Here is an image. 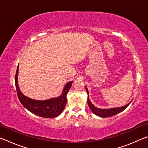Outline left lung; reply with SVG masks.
Wrapping results in <instances>:
<instances>
[{"label":"left lung","mask_w":148,"mask_h":148,"mask_svg":"<svg viewBox=\"0 0 148 148\" xmlns=\"http://www.w3.org/2000/svg\"><path fill=\"white\" fill-rule=\"evenodd\" d=\"M86 89L87 92V95H88V97H87V103H88V106H89L90 109L91 110V111L93 112V113L97 115V116L101 117H108L110 116H113L116 115L117 114L120 113L122 111H123L125 109H126L127 106L131 104V101L129 102V103L125 105L124 106L119 107V108H111L109 109H101L99 108L95 107L93 104L91 103V102L90 101V99L89 98V91L88 89H87V87L86 86Z\"/></svg>","instance_id":"1"}]
</instances>
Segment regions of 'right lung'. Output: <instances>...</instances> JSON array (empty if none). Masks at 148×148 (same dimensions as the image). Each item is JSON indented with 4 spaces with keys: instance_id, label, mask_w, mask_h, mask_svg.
Here are the masks:
<instances>
[{
    "instance_id": "1",
    "label": "right lung",
    "mask_w": 148,
    "mask_h": 148,
    "mask_svg": "<svg viewBox=\"0 0 148 148\" xmlns=\"http://www.w3.org/2000/svg\"><path fill=\"white\" fill-rule=\"evenodd\" d=\"M18 72L19 64L17 66L16 77H15V83H16L17 96L22 105L31 113L40 117L53 118L59 116L66 106V95L69 89H71L73 82L71 81L66 83L60 96L44 100V101H38L29 98L22 93L18 85Z\"/></svg>"
}]
</instances>
